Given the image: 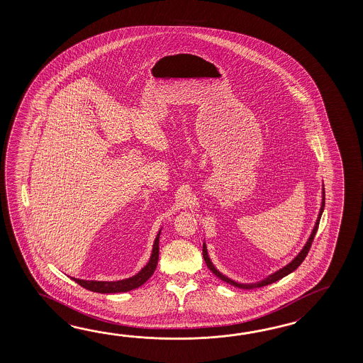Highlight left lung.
<instances>
[{
	"instance_id": "8db88e82",
	"label": "left lung",
	"mask_w": 363,
	"mask_h": 363,
	"mask_svg": "<svg viewBox=\"0 0 363 363\" xmlns=\"http://www.w3.org/2000/svg\"><path fill=\"white\" fill-rule=\"evenodd\" d=\"M324 203H325V196H324V185H323V192H322V206H320V210H319V214H318V218H316L315 225H314V228H313V231H311V235H310V238H308V241H306V244H305V247H302L301 252L298 253V255L294 257V261L292 262L288 263L286 266H284L283 269H280V270L275 271L274 274H271L269 275L267 278L263 279V280H259V281H257V283H249V284H244V283H238V281H235V280H232V279L227 278V277H224L222 272H219V271L216 270V266L213 264V262L210 261V258H208V249H206V244L203 242V247H202V255H203V259H205V262H206V266H208L210 271H213V274H216L218 278L220 279V280H223L225 283H228V284H231L233 286H238V288H241V289H255V288H261V286H269V284H272V283H275V281H278L281 278H284L286 275H289L291 272H294L302 262H303V259L306 258V255H308V250H310V247H311V244H313V240H314V236H315L316 231H318V225H319V222H320V216H322V213H323L324 210Z\"/></svg>"
}]
</instances>
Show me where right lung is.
I'll return each instance as SVG.
<instances>
[{
    "mask_svg": "<svg viewBox=\"0 0 363 363\" xmlns=\"http://www.w3.org/2000/svg\"><path fill=\"white\" fill-rule=\"evenodd\" d=\"M160 235H161V230L155 238V245H153V250H152L149 262L144 266V269H141L139 274L133 275L132 278L123 279V280H118V281H97V280L71 279L79 286H83L88 291L97 292V294H121V292H128V291H132L135 288H139L147 281V279L153 275L155 267H157L158 255H160V245H158L160 244Z\"/></svg>",
    "mask_w": 363,
    "mask_h": 363,
    "instance_id": "right-lung-1",
    "label": "right lung"
}]
</instances>
